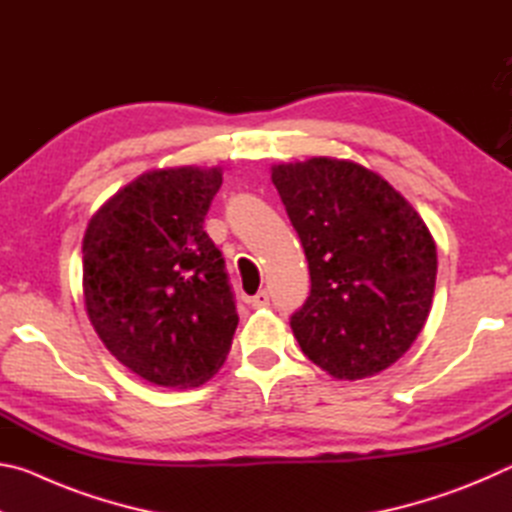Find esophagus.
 Masks as SVG:
<instances>
[{
  "instance_id": "obj_1",
  "label": "esophagus",
  "mask_w": 512,
  "mask_h": 512,
  "mask_svg": "<svg viewBox=\"0 0 512 512\" xmlns=\"http://www.w3.org/2000/svg\"><path fill=\"white\" fill-rule=\"evenodd\" d=\"M268 305H271V296H268V291H259L253 298H250V307L253 309H262Z\"/></svg>"
}]
</instances>
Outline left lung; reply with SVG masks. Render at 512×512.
Masks as SVG:
<instances>
[{"mask_svg":"<svg viewBox=\"0 0 512 512\" xmlns=\"http://www.w3.org/2000/svg\"><path fill=\"white\" fill-rule=\"evenodd\" d=\"M305 248L311 289L291 329L336 379L391 366L427 323L438 257L427 225L384 178L348 160L273 167Z\"/></svg>","mask_w":512,"mask_h":512,"instance_id":"1","label":"left lung"}]
</instances>
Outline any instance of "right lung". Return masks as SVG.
Returning <instances> with one entry per match:
<instances>
[{"mask_svg":"<svg viewBox=\"0 0 512 512\" xmlns=\"http://www.w3.org/2000/svg\"><path fill=\"white\" fill-rule=\"evenodd\" d=\"M221 183L219 169L144 173L85 230L90 323L112 357L151 384H203L230 352L237 302L221 250L203 230Z\"/></svg>","mask_w":512,"mask_h":512,"instance_id":"1","label":"right lung"}]
</instances>
